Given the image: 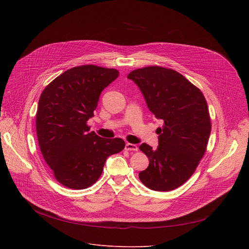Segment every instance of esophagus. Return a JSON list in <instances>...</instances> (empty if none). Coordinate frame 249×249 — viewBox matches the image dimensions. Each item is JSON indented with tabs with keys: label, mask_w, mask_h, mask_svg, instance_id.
Here are the masks:
<instances>
[{
	"label": "esophagus",
	"mask_w": 249,
	"mask_h": 249,
	"mask_svg": "<svg viewBox=\"0 0 249 249\" xmlns=\"http://www.w3.org/2000/svg\"><path fill=\"white\" fill-rule=\"evenodd\" d=\"M125 149L128 150V151H137L138 150V146L133 144V143H126Z\"/></svg>",
	"instance_id": "1"
}]
</instances>
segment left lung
I'll use <instances>...</instances> for the list:
<instances>
[{"mask_svg": "<svg viewBox=\"0 0 249 249\" xmlns=\"http://www.w3.org/2000/svg\"><path fill=\"white\" fill-rule=\"evenodd\" d=\"M142 91L147 107L163 121L158 128V149L143 143L139 149L149 165L139 173L142 184L158 192L180 187L192 177L204 156L211 132L207 101L199 88L179 72L159 65L127 75Z\"/></svg>", "mask_w": 249, "mask_h": 249, "instance_id": "1", "label": "left lung"}]
</instances>
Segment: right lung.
Here are the masks:
<instances>
[{
    "instance_id": "1",
    "label": "right lung",
    "mask_w": 249,
    "mask_h": 249,
    "mask_svg": "<svg viewBox=\"0 0 249 249\" xmlns=\"http://www.w3.org/2000/svg\"><path fill=\"white\" fill-rule=\"evenodd\" d=\"M119 75L115 69L94 64L64 71L39 98L36 132L43 159L56 180L72 190L93 186L108 156L125 147L121 138L107 139L89 131L99 97Z\"/></svg>"
}]
</instances>
